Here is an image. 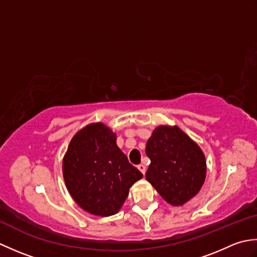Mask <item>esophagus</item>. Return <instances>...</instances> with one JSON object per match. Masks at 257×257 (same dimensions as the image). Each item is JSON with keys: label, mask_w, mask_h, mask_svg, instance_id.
<instances>
[{"label": "esophagus", "mask_w": 257, "mask_h": 257, "mask_svg": "<svg viewBox=\"0 0 257 257\" xmlns=\"http://www.w3.org/2000/svg\"><path fill=\"white\" fill-rule=\"evenodd\" d=\"M138 170L143 173V174H145V172H146V166H144V165H139L138 167Z\"/></svg>", "instance_id": "esophagus-1"}]
</instances>
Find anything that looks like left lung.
<instances>
[{
    "label": "left lung",
    "mask_w": 257,
    "mask_h": 257,
    "mask_svg": "<svg viewBox=\"0 0 257 257\" xmlns=\"http://www.w3.org/2000/svg\"><path fill=\"white\" fill-rule=\"evenodd\" d=\"M150 165L146 172L163 200L183 205L199 193L206 176L203 151L177 125H159L147 141Z\"/></svg>",
    "instance_id": "8db88e82"
}]
</instances>
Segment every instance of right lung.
<instances>
[{
  "label": "right lung",
  "mask_w": 257,
  "mask_h": 257,
  "mask_svg": "<svg viewBox=\"0 0 257 257\" xmlns=\"http://www.w3.org/2000/svg\"><path fill=\"white\" fill-rule=\"evenodd\" d=\"M116 140V134L106 124H87L70 140L64 156L63 176L68 192L90 214H116L132 185L144 177L129 163Z\"/></svg>",
  "instance_id": "add662e5"
}]
</instances>
